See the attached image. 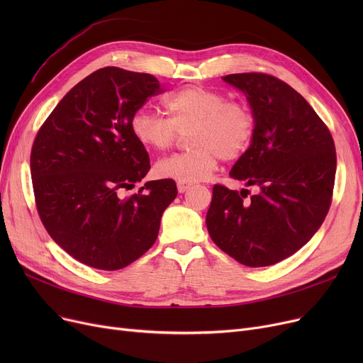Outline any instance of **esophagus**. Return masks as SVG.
Here are the masks:
<instances>
[{
  "instance_id": "esophagus-1",
  "label": "esophagus",
  "mask_w": 363,
  "mask_h": 363,
  "mask_svg": "<svg viewBox=\"0 0 363 363\" xmlns=\"http://www.w3.org/2000/svg\"><path fill=\"white\" fill-rule=\"evenodd\" d=\"M189 186H191V182L178 181V191H179V193H185L186 189H189Z\"/></svg>"
}]
</instances>
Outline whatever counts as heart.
Masks as SVG:
<instances>
[{
    "instance_id": "b5f03b06",
    "label": "heart",
    "mask_w": 363,
    "mask_h": 363,
    "mask_svg": "<svg viewBox=\"0 0 363 363\" xmlns=\"http://www.w3.org/2000/svg\"><path fill=\"white\" fill-rule=\"evenodd\" d=\"M167 118L138 108L130 118L135 140L152 151H164L186 133L191 148L160 159L156 172L162 178L196 182L212 175L219 157L231 162L250 147L256 119L252 108L240 100H226L220 91L193 85L166 94Z\"/></svg>"
}]
</instances>
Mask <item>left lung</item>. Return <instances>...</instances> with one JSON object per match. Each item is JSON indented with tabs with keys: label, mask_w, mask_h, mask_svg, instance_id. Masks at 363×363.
Returning a JSON list of instances; mask_svg holds the SVG:
<instances>
[{
	"label": "left lung",
	"mask_w": 363,
	"mask_h": 363,
	"mask_svg": "<svg viewBox=\"0 0 363 363\" xmlns=\"http://www.w3.org/2000/svg\"><path fill=\"white\" fill-rule=\"evenodd\" d=\"M241 89L255 137L230 175L257 186L241 193L216 184L206 215L222 252L250 268L290 257L319 230L333 201L337 156L328 126L289 84L266 73L222 76Z\"/></svg>",
	"instance_id": "left-lung-1"
}]
</instances>
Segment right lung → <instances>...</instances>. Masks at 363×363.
<instances>
[{"mask_svg":"<svg viewBox=\"0 0 363 363\" xmlns=\"http://www.w3.org/2000/svg\"><path fill=\"white\" fill-rule=\"evenodd\" d=\"M160 92L152 74L99 69L65 95L35 137L38 215L50 237L91 268L118 271L140 259L178 194L174 179H157L123 196L150 169L130 118Z\"/></svg>","mask_w":363,"mask_h":363,"instance_id":"obj_1","label":"right lung"}]
</instances>
